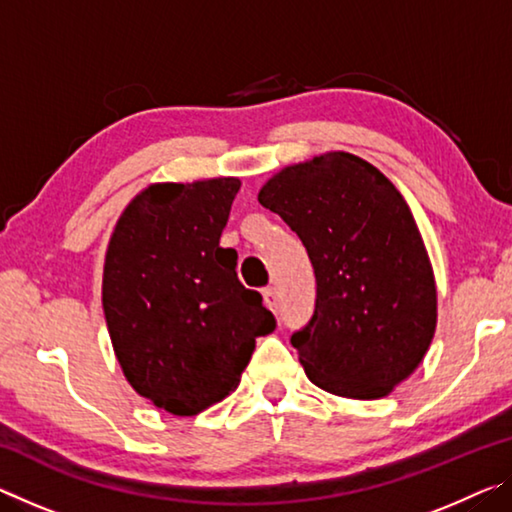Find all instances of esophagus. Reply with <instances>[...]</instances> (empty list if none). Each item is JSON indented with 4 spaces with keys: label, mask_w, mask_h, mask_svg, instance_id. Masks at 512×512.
I'll use <instances>...</instances> for the list:
<instances>
[{
    "label": "esophagus",
    "mask_w": 512,
    "mask_h": 512,
    "mask_svg": "<svg viewBox=\"0 0 512 512\" xmlns=\"http://www.w3.org/2000/svg\"><path fill=\"white\" fill-rule=\"evenodd\" d=\"M262 296H264V305L271 309V311H277V296H275V289L273 287H266L264 291H262Z\"/></svg>",
    "instance_id": "obj_1"
}]
</instances>
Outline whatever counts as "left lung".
<instances>
[{"instance_id":"obj_1","label":"left lung","mask_w":512,"mask_h":512,"mask_svg":"<svg viewBox=\"0 0 512 512\" xmlns=\"http://www.w3.org/2000/svg\"><path fill=\"white\" fill-rule=\"evenodd\" d=\"M257 201L300 237L316 309L291 336L307 377L352 400L386 397L420 366L436 332V280L395 185L345 151L291 164Z\"/></svg>"}]
</instances>
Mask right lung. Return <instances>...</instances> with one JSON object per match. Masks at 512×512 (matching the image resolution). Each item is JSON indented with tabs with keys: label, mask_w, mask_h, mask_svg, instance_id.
<instances>
[{
	"label": "right lung",
	"mask_w": 512,
	"mask_h": 512,
	"mask_svg": "<svg viewBox=\"0 0 512 512\" xmlns=\"http://www.w3.org/2000/svg\"><path fill=\"white\" fill-rule=\"evenodd\" d=\"M239 178L155 183L112 232L103 314L128 384L158 409L196 415L235 391L275 318L219 239Z\"/></svg>",
	"instance_id": "obj_1"
}]
</instances>
